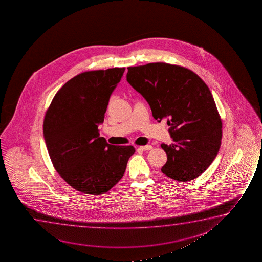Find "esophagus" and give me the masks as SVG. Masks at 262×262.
<instances>
[{
    "label": "esophagus",
    "instance_id": "34e87169",
    "mask_svg": "<svg viewBox=\"0 0 262 262\" xmlns=\"http://www.w3.org/2000/svg\"><path fill=\"white\" fill-rule=\"evenodd\" d=\"M153 148V147L152 146H150V145H147V146H140V147H139V149L140 150H151Z\"/></svg>",
    "mask_w": 262,
    "mask_h": 262
}]
</instances>
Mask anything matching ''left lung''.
Returning <instances> with one entry per match:
<instances>
[{"label": "left lung", "instance_id": "1", "mask_svg": "<svg viewBox=\"0 0 262 262\" xmlns=\"http://www.w3.org/2000/svg\"><path fill=\"white\" fill-rule=\"evenodd\" d=\"M127 81L143 96L158 122L167 120L173 140L161 144L164 174L188 182L205 172L219 153L222 121L206 83L189 69L166 62L128 67Z\"/></svg>", "mask_w": 262, "mask_h": 262}]
</instances>
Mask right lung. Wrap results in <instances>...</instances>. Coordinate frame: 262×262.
Here are the masks:
<instances>
[{"label":"right lung","instance_id":"right-lung-1","mask_svg":"<svg viewBox=\"0 0 262 262\" xmlns=\"http://www.w3.org/2000/svg\"><path fill=\"white\" fill-rule=\"evenodd\" d=\"M125 68L82 72L55 94L43 119V137L54 169L73 189L101 195L115 186L135 152L99 136L109 98Z\"/></svg>","mask_w":262,"mask_h":262}]
</instances>
